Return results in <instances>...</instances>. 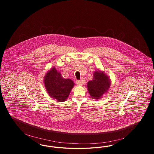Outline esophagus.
I'll return each mask as SVG.
<instances>
[{"mask_svg":"<svg viewBox=\"0 0 154 154\" xmlns=\"http://www.w3.org/2000/svg\"><path fill=\"white\" fill-rule=\"evenodd\" d=\"M84 83V80L77 81H76V84H77V85H79V86H81V85H83Z\"/></svg>","mask_w":154,"mask_h":154,"instance_id":"34e87169","label":"esophagus"}]
</instances>
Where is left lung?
Returning a JSON list of instances; mask_svg holds the SVG:
<instances>
[{
    "instance_id": "8db88e82",
    "label": "left lung",
    "mask_w": 154,
    "mask_h": 154,
    "mask_svg": "<svg viewBox=\"0 0 154 154\" xmlns=\"http://www.w3.org/2000/svg\"><path fill=\"white\" fill-rule=\"evenodd\" d=\"M110 85L111 80L109 77L103 71L96 70L94 73L93 80L88 81L87 83L88 92L93 99L97 100L108 92Z\"/></svg>"
}]
</instances>
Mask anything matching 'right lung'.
Here are the masks:
<instances>
[{
    "label": "right lung",
    "instance_id": "1",
    "mask_svg": "<svg viewBox=\"0 0 154 154\" xmlns=\"http://www.w3.org/2000/svg\"><path fill=\"white\" fill-rule=\"evenodd\" d=\"M44 86L49 96L59 102H64L69 97L74 83L70 79L62 77L55 66L48 70L44 77Z\"/></svg>",
    "mask_w": 154,
    "mask_h": 154
}]
</instances>
